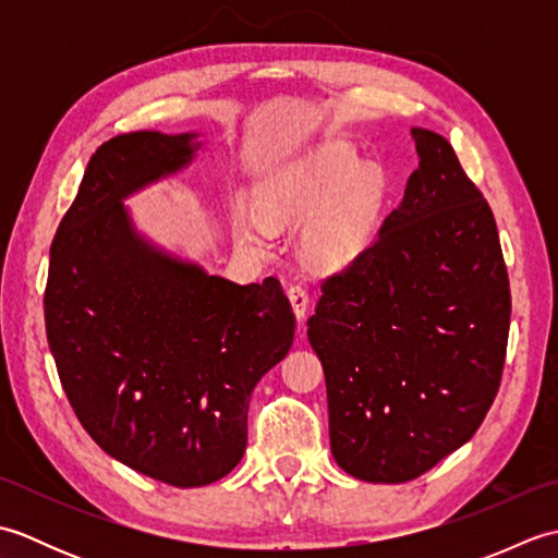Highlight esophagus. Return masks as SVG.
<instances>
[{"label":"esophagus","mask_w":558,"mask_h":558,"mask_svg":"<svg viewBox=\"0 0 558 558\" xmlns=\"http://www.w3.org/2000/svg\"><path fill=\"white\" fill-rule=\"evenodd\" d=\"M288 298L292 302V312L298 316V322H304L306 310H310V292H306L304 286H290Z\"/></svg>","instance_id":"34e87169"}]
</instances>
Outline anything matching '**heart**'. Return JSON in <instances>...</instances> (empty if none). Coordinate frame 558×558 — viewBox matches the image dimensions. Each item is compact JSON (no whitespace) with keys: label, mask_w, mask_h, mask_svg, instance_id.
<instances>
[{"label":"heart","mask_w":558,"mask_h":558,"mask_svg":"<svg viewBox=\"0 0 558 558\" xmlns=\"http://www.w3.org/2000/svg\"><path fill=\"white\" fill-rule=\"evenodd\" d=\"M384 174L350 150L326 144L272 170L258 184V208H234V234L256 252L272 246V225L310 220L302 254L318 270H342L357 258L381 220Z\"/></svg>","instance_id":"1"}]
</instances>
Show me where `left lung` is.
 Wrapping results in <instances>:
<instances>
[{
  "label": "left lung",
  "mask_w": 558,
  "mask_h": 558,
  "mask_svg": "<svg viewBox=\"0 0 558 558\" xmlns=\"http://www.w3.org/2000/svg\"><path fill=\"white\" fill-rule=\"evenodd\" d=\"M417 170L378 240L322 286L306 322L328 393L330 453L398 484L468 444L499 390L511 290L499 232L453 146L410 129Z\"/></svg>",
  "instance_id": "1"
}]
</instances>
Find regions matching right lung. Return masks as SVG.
I'll return each instance as SVG.
<instances>
[{
    "label": "right lung",
    "instance_id": "right-lung-1",
    "mask_svg": "<svg viewBox=\"0 0 558 558\" xmlns=\"http://www.w3.org/2000/svg\"><path fill=\"white\" fill-rule=\"evenodd\" d=\"M201 134L102 144L50 246L45 328L93 441L141 475L206 487L236 468L256 384L294 340L276 278L236 286L141 232L124 201L186 170Z\"/></svg>",
    "mask_w": 558,
    "mask_h": 558
}]
</instances>
